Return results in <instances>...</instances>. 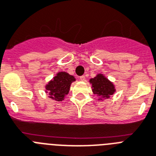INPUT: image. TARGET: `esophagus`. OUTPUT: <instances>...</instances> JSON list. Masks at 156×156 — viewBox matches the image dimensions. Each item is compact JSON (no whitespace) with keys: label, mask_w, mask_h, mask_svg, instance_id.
I'll return each mask as SVG.
<instances>
[{"label":"esophagus","mask_w":156,"mask_h":156,"mask_svg":"<svg viewBox=\"0 0 156 156\" xmlns=\"http://www.w3.org/2000/svg\"><path fill=\"white\" fill-rule=\"evenodd\" d=\"M80 80H82V81H84V80H85V76H81L79 77Z\"/></svg>","instance_id":"1"}]
</instances>
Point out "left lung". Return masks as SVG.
Wrapping results in <instances>:
<instances>
[{"label": "left lung", "mask_w": 156, "mask_h": 156, "mask_svg": "<svg viewBox=\"0 0 156 156\" xmlns=\"http://www.w3.org/2000/svg\"><path fill=\"white\" fill-rule=\"evenodd\" d=\"M89 82L92 84L93 93L98 96L99 100L109 98L115 92V88L113 83L102 74H98L96 77L90 79Z\"/></svg>", "instance_id": "1"}]
</instances>
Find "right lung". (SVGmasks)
I'll use <instances>...</instances> for the list:
<instances>
[{
  "instance_id": "right-lung-1",
  "label": "right lung",
  "mask_w": 156,
  "mask_h": 156,
  "mask_svg": "<svg viewBox=\"0 0 156 156\" xmlns=\"http://www.w3.org/2000/svg\"><path fill=\"white\" fill-rule=\"evenodd\" d=\"M75 80V77L67 72H58L56 76L46 85V92L49 93V98L57 101H62L69 92L71 84Z\"/></svg>"
}]
</instances>
